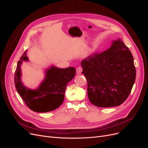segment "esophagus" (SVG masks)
<instances>
[{
	"mask_svg": "<svg viewBox=\"0 0 148 148\" xmlns=\"http://www.w3.org/2000/svg\"><path fill=\"white\" fill-rule=\"evenodd\" d=\"M82 70H83V69L81 66H78L77 68V73L80 74L82 72Z\"/></svg>",
	"mask_w": 148,
	"mask_h": 148,
	"instance_id": "obj_1",
	"label": "esophagus"
}]
</instances>
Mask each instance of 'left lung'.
<instances>
[{"mask_svg": "<svg viewBox=\"0 0 148 148\" xmlns=\"http://www.w3.org/2000/svg\"><path fill=\"white\" fill-rule=\"evenodd\" d=\"M88 82V96L99 107L119 106L127 99L136 78L130 49L120 39L102 53H95L81 62Z\"/></svg>", "mask_w": 148, "mask_h": 148, "instance_id": "8db88e82", "label": "left lung"}]
</instances>
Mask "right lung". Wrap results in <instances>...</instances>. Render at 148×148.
<instances>
[{
  "mask_svg": "<svg viewBox=\"0 0 148 148\" xmlns=\"http://www.w3.org/2000/svg\"><path fill=\"white\" fill-rule=\"evenodd\" d=\"M26 50L18 62L14 82L18 93L29 108L36 112H47L57 109L65 97L67 84L76 74L74 67L59 69L52 66L46 71V77L40 86L31 89L23 85L21 80L20 66L22 61H28Z\"/></svg>",
  "mask_w": 148,
  "mask_h": 148,
  "instance_id": "add662e5",
  "label": "right lung"
}]
</instances>
